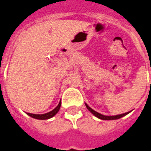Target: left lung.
I'll return each instance as SVG.
<instances>
[{"mask_svg": "<svg viewBox=\"0 0 151 151\" xmlns=\"http://www.w3.org/2000/svg\"><path fill=\"white\" fill-rule=\"evenodd\" d=\"M85 105H86V107L87 108V109H88L89 111H90V112L93 114V115H95L96 117H97L98 119H102V120H115V119H120V118L124 116V115H126L127 114H128L129 112H131L130 111V112H125V113L120 114V115H102V114L99 113V112H96V111H94V110L93 109L90 108L88 105L86 104V103H85Z\"/></svg>", "mask_w": 151, "mask_h": 151, "instance_id": "8db88e82", "label": "left lung"}]
</instances>
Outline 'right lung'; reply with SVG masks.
Returning a JSON list of instances; mask_svg holds the SVG:
<instances>
[{
	"label": "right lung",
	"mask_w": 151,
	"mask_h": 151,
	"mask_svg": "<svg viewBox=\"0 0 151 151\" xmlns=\"http://www.w3.org/2000/svg\"><path fill=\"white\" fill-rule=\"evenodd\" d=\"M61 101H60L58 105L56 108L54 109L53 110H52L51 112H47V113L45 114H32V113H28L27 112V115H29L30 117L33 118V119H39V120H45V119H49L51 118H52L53 116L56 115L58 113V112L59 111L60 107H61Z\"/></svg>",
	"instance_id": "1"
}]
</instances>
